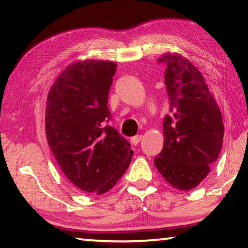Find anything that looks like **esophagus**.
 Here are the masks:
<instances>
[{
	"label": "esophagus",
	"mask_w": 248,
	"mask_h": 248,
	"mask_svg": "<svg viewBox=\"0 0 248 248\" xmlns=\"http://www.w3.org/2000/svg\"><path fill=\"white\" fill-rule=\"evenodd\" d=\"M142 139H143V137H142V136H136V137L131 138V142H132V144H133V145H138V144L140 143Z\"/></svg>",
	"instance_id": "1"
}]
</instances>
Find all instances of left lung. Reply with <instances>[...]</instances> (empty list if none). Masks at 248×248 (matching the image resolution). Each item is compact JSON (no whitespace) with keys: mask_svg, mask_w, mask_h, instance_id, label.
Masks as SVG:
<instances>
[{"mask_svg":"<svg viewBox=\"0 0 248 248\" xmlns=\"http://www.w3.org/2000/svg\"><path fill=\"white\" fill-rule=\"evenodd\" d=\"M165 85L170 115L163 121L164 145L154 165L179 190H190L209 174L223 143L224 125L201 73L187 59L166 53Z\"/></svg>","mask_w":248,"mask_h":248,"instance_id":"left-lung-1","label":"left lung"}]
</instances>
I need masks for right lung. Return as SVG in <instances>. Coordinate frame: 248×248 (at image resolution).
Segmentation results:
<instances>
[{
  "instance_id": "1",
  "label": "right lung",
  "mask_w": 248,
  "mask_h": 248,
  "mask_svg": "<svg viewBox=\"0 0 248 248\" xmlns=\"http://www.w3.org/2000/svg\"><path fill=\"white\" fill-rule=\"evenodd\" d=\"M116 70L109 61L77 62L59 75L48 94V143L70 182L90 194L110 190L133 155L129 142L108 124Z\"/></svg>"
}]
</instances>
